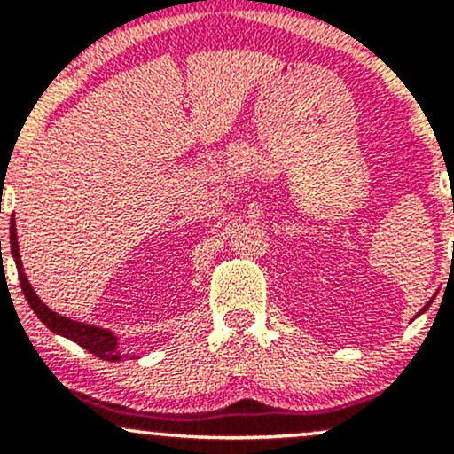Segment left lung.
Here are the masks:
<instances>
[{
	"label": "left lung",
	"mask_w": 454,
	"mask_h": 454,
	"mask_svg": "<svg viewBox=\"0 0 454 454\" xmlns=\"http://www.w3.org/2000/svg\"><path fill=\"white\" fill-rule=\"evenodd\" d=\"M431 303H434V299H431V301H429V303H427V305H425V307H423V309H420V311H419V314H416V316H420V314H425V311H427V309H429V305H431Z\"/></svg>",
	"instance_id": "obj_1"
}]
</instances>
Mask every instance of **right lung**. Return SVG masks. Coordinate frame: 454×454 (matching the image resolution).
Segmentation results:
<instances>
[{
  "label": "right lung",
  "mask_w": 454,
  "mask_h": 454,
  "mask_svg": "<svg viewBox=\"0 0 454 454\" xmlns=\"http://www.w3.org/2000/svg\"><path fill=\"white\" fill-rule=\"evenodd\" d=\"M10 252H12L14 262H17V270H19V281H20V288H23L25 299L34 314L40 317V322L46 328L57 333V335L66 337V340L78 343L81 348L90 350L91 354H96L98 358H104V361H121L126 358L128 354L121 352V343H119V337L114 335L113 331L108 328L96 326V325H87V322H76L70 320V317L57 314V311L46 307L40 296L34 293L31 288L27 275H25L23 262H20V254H19V239H17V223H14V215L12 222H10ZM132 358H137V354H132Z\"/></svg>",
  "instance_id": "right-lung-1"
}]
</instances>
